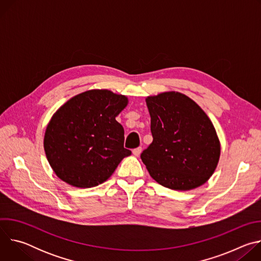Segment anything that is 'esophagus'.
Listing matches in <instances>:
<instances>
[{
    "mask_svg": "<svg viewBox=\"0 0 261 261\" xmlns=\"http://www.w3.org/2000/svg\"><path fill=\"white\" fill-rule=\"evenodd\" d=\"M141 151H142V148L140 147V146H138V147H136V148H134V150L132 151V153H133V155L134 156H136V157H138L139 155H140V153H141Z\"/></svg>",
    "mask_w": 261,
    "mask_h": 261,
    "instance_id": "obj_1",
    "label": "esophagus"
}]
</instances>
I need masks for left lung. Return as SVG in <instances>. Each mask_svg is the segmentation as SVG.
<instances>
[{
	"label": "left lung",
	"mask_w": 261,
	"mask_h": 261,
	"mask_svg": "<svg viewBox=\"0 0 261 261\" xmlns=\"http://www.w3.org/2000/svg\"><path fill=\"white\" fill-rule=\"evenodd\" d=\"M153 142L140 158L150 175L172 190H191L214 173L220 141L204 111L189 97L166 92L147 97Z\"/></svg>",
	"instance_id": "1"
}]
</instances>
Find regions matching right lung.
I'll return each mask as SVG.
<instances>
[{
  "mask_svg": "<svg viewBox=\"0 0 261 261\" xmlns=\"http://www.w3.org/2000/svg\"><path fill=\"white\" fill-rule=\"evenodd\" d=\"M127 103L123 95L91 90L58 109L45 131L44 150L62 180L79 188L95 187L131 155L124 147V128L116 121Z\"/></svg>",
  "mask_w": 261,
  "mask_h": 261,
  "instance_id": "obj_1",
  "label": "right lung"
}]
</instances>
